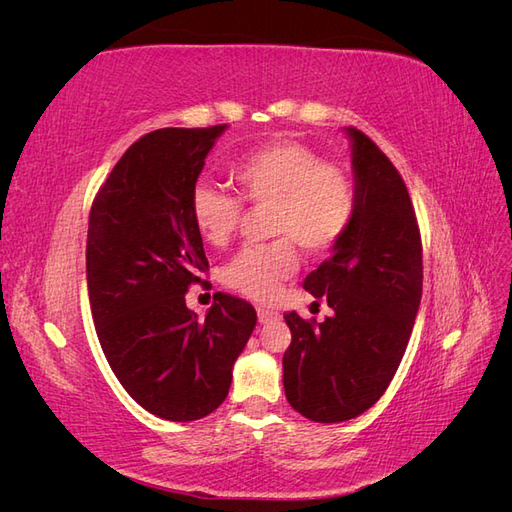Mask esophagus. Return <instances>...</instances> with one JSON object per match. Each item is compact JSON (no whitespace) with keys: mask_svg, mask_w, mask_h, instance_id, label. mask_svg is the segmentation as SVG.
I'll use <instances>...</instances> for the list:
<instances>
[{"mask_svg":"<svg viewBox=\"0 0 512 512\" xmlns=\"http://www.w3.org/2000/svg\"><path fill=\"white\" fill-rule=\"evenodd\" d=\"M275 320H280V314L273 312V309L258 307V322L260 324H269V322H275Z\"/></svg>","mask_w":512,"mask_h":512,"instance_id":"esophagus-1","label":"esophagus"}]
</instances>
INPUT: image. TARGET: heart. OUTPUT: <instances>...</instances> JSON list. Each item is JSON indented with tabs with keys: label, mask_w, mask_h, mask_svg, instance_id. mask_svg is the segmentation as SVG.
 Returning a JSON list of instances; mask_svg holds the SVG:
<instances>
[{
	"label": "heart",
	"mask_w": 512,
	"mask_h": 512,
	"mask_svg": "<svg viewBox=\"0 0 512 512\" xmlns=\"http://www.w3.org/2000/svg\"><path fill=\"white\" fill-rule=\"evenodd\" d=\"M239 194L256 209H267L265 245L241 250L224 267V282L245 297L271 301L297 271V250L320 256L342 241L352 222L356 192L344 168L324 162L318 151L297 141H273L232 164ZM190 213L209 245L222 247L243 222V201L215 185H198Z\"/></svg>",
	"instance_id": "heart-1"
}]
</instances>
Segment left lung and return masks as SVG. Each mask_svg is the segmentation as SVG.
<instances>
[{"mask_svg":"<svg viewBox=\"0 0 512 512\" xmlns=\"http://www.w3.org/2000/svg\"><path fill=\"white\" fill-rule=\"evenodd\" d=\"M352 143V222L303 288L324 297V322L284 316L288 404L316 423H342L369 410L404 359L423 294V245L406 183L361 130Z\"/></svg>","mask_w":512,"mask_h":512,"instance_id":"obj_1","label":"left lung"}]
</instances>
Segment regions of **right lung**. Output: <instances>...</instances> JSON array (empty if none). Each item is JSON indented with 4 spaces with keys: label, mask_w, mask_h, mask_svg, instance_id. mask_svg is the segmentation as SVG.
<instances>
[{
    "label": "right lung",
    "mask_w": 512,
    "mask_h": 512,
    "mask_svg": "<svg viewBox=\"0 0 512 512\" xmlns=\"http://www.w3.org/2000/svg\"><path fill=\"white\" fill-rule=\"evenodd\" d=\"M226 128L138 138L89 213L87 290L100 346L128 395L166 421H198L220 408L256 327V309L224 292H215L205 320L185 305V292L209 271L190 200Z\"/></svg>",
    "instance_id": "1"
}]
</instances>
